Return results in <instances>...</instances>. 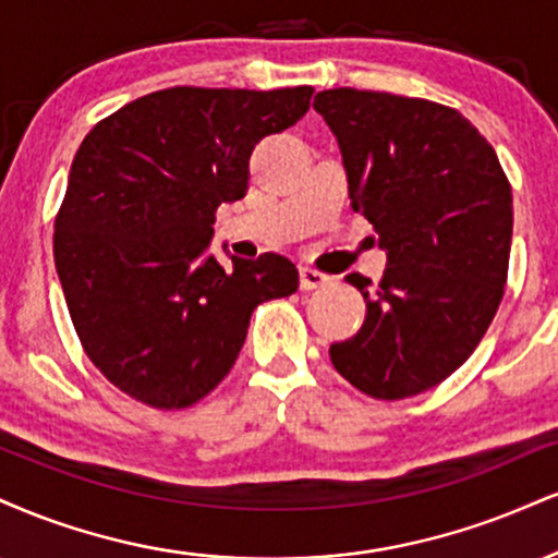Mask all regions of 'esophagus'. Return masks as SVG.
<instances>
[{
  "label": "esophagus",
  "instance_id": "34e87169",
  "mask_svg": "<svg viewBox=\"0 0 558 558\" xmlns=\"http://www.w3.org/2000/svg\"><path fill=\"white\" fill-rule=\"evenodd\" d=\"M330 283V275L314 270V267H301V288L304 291H314V288H322Z\"/></svg>",
  "mask_w": 558,
  "mask_h": 558
}]
</instances>
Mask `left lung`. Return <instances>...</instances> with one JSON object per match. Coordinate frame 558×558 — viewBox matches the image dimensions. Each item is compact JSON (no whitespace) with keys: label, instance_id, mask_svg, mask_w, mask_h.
<instances>
[{"label":"left lung","instance_id":"obj_1","mask_svg":"<svg viewBox=\"0 0 558 558\" xmlns=\"http://www.w3.org/2000/svg\"><path fill=\"white\" fill-rule=\"evenodd\" d=\"M343 153L351 207L377 231L379 286L348 283L366 301L332 366L377 400L445 381L471 359L505 296L512 186L486 137L449 106L335 87L314 98Z\"/></svg>","mask_w":558,"mask_h":558}]
</instances>
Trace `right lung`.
I'll use <instances>...</instances> for the list:
<instances>
[{"mask_svg":"<svg viewBox=\"0 0 558 558\" xmlns=\"http://www.w3.org/2000/svg\"><path fill=\"white\" fill-rule=\"evenodd\" d=\"M312 85L166 87L100 119L72 160L53 262L87 359L137 402L179 411L236 364L252 312L296 293L280 254L207 252L215 210L250 184L262 137L308 111Z\"/></svg>","mask_w":558,"mask_h":558,"instance_id":"add662e5","label":"right lung"}]
</instances>
